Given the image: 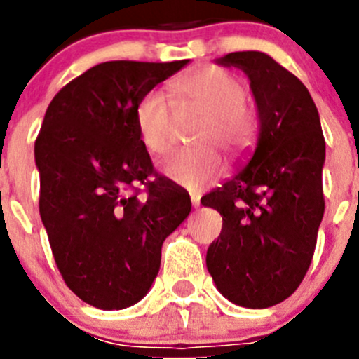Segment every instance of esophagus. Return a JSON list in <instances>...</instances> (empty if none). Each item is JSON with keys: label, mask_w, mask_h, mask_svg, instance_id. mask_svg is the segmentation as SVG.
<instances>
[{"label": "esophagus", "mask_w": 359, "mask_h": 359, "mask_svg": "<svg viewBox=\"0 0 359 359\" xmlns=\"http://www.w3.org/2000/svg\"><path fill=\"white\" fill-rule=\"evenodd\" d=\"M191 203H193L194 208H198V206H200V196H198V194H193V196H191Z\"/></svg>", "instance_id": "34e87169"}]
</instances>
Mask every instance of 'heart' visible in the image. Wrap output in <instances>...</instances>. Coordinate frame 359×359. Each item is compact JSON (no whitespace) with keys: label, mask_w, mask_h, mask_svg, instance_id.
I'll list each match as a JSON object with an SVG mask.
<instances>
[{"label":"heart","mask_w":359,"mask_h":359,"mask_svg":"<svg viewBox=\"0 0 359 359\" xmlns=\"http://www.w3.org/2000/svg\"><path fill=\"white\" fill-rule=\"evenodd\" d=\"M170 92L173 101L161 90H149L140 97L135 107L137 133L151 154H163L172 146L175 109L200 114L201 121L191 137L196 147L161 159L159 170L177 186L201 191L224 172L215 149L240 154L255 140V118L245 104L247 85L227 69L208 64L175 79Z\"/></svg>","instance_id":"obj_1"}]
</instances>
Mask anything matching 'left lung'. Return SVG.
<instances>
[{
  "instance_id": "1",
  "label": "left lung",
  "mask_w": 359,
  "mask_h": 359,
  "mask_svg": "<svg viewBox=\"0 0 359 359\" xmlns=\"http://www.w3.org/2000/svg\"><path fill=\"white\" fill-rule=\"evenodd\" d=\"M217 62L250 79L259 139L247 166L201 198L222 215L206 267L226 299L250 309L276 306L302 283L325 212V137L304 83L262 52Z\"/></svg>"
}]
</instances>
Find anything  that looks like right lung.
<instances>
[{
  "label": "right lung",
  "instance_id": "right-lung-1",
  "mask_svg": "<svg viewBox=\"0 0 359 359\" xmlns=\"http://www.w3.org/2000/svg\"><path fill=\"white\" fill-rule=\"evenodd\" d=\"M187 62H102L46 109L34 144L39 215L66 285L99 309L149 292L163 241L191 212L189 194L154 172L135 126L140 97Z\"/></svg>",
  "mask_w": 359,
  "mask_h": 359
}]
</instances>
